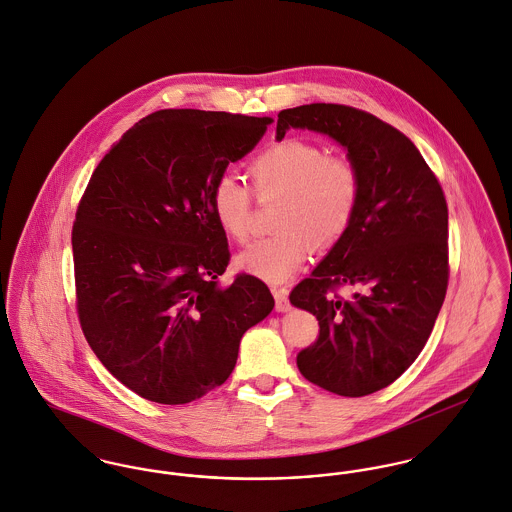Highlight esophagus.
<instances>
[{
    "label": "esophagus",
    "mask_w": 512,
    "mask_h": 512,
    "mask_svg": "<svg viewBox=\"0 0 512 512\" xmlns=\"http://www.w3.org/2000/svg\"><path fill=\"white\" fill-rule=\"evenodd\" d=\"M272 293H274V299H276V311H279V313H285V311H289V309H291L289 299H287L289 291H287L285 287H278V285H274V287H272Z\"/></svg>",
    "instance_id": "34e87169"
}]
</instances>
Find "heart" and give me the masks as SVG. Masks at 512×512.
I'll return each instance as SVG.
<instances>
[{"label":"heart","instance_id":"heart-1","mask_svg":"<svg viewBox=\"0 0 512 512\" xmlns=\"http://www.w3.org/2000/svg\"><path fill=\"white\" fill-rule=\"evenodd\" d=\"M248 174L258 197L281 195L274 227L278 233L256 240L236 256V266L279 283L307 260L311 246L330 248L350 229L362 195V178L346 156H332L313 140L289 139L258 152ZM219 229L234 242L252 231V193L231 174L219 176L209 193Z\"/></svg>","mask_w":512,"mask_h":512}]
</instances>
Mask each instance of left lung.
<instances>
[{"mask_svg": "<svg viewBox=\"0 0 512 512\" xmlns=\"http://www.w3.org/2000/svg\"><path fill=\"white\" fill-rule=\"evenodd\" d=\"M289 129L328 135L362 178L356 217L289 301L313 313L319 338L297 354L305 379L342 397L391 385L424 348L448 289V205L419 148L372 113L336 103L283 109ZM358 286L350 300L335 289Z\"/></svg>", "mask_w": 512, "mask_h": 512, "instance_id": "left-lung-1", "label": "left lung"}]
</instances>
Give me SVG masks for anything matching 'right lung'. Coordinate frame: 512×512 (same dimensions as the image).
<instances>
[{
    "instance_id": "1",
    "label": "right lung",
    "mask_w": 512,
    "mask_h": 512,
    "mask_svg": "<svg viewBox=\"0 0 512 512\" xmlns=\"http://www.w3.org/2000/svg\"><path fill=\"white\" fill-rule=\"evenodd\" d=\"M270 123L162 109L93 170L72 229L78 317L99 362L142 399L184 405L223 385L242 334L274 309L262 279L219 283L231 252L209 205Z\"/></svg>"
}]
</instances>
